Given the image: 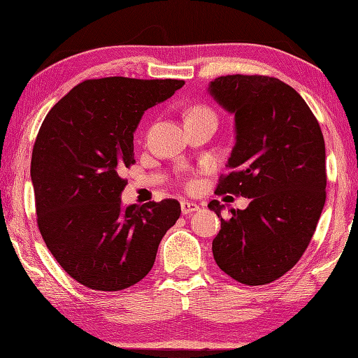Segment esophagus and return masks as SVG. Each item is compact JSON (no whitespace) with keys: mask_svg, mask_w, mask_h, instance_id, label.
<instances>
[{"mask_svg":"<svg viewBox=\"0 0 358 358\" xmlns=\"http://www.w3.org/2000/svg\"><path fill=\"white\" fill-rule=\"evenodd\" d=\"M199 209H200V206L197 205V203H194V201H181V213H183L185 215L199 211Z\"/></svg>","mask_w":358,"mask_h":358,"instance_id":"34e87169","label":"esophagus"}]
</instances>
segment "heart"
<instances>
[{
	"instance_id": "1",
	"label": "heart",
	"mask_w": 358,
	"mask_h": 358,
	"mask_svg": "<svg viewBox=\"0 0 358 358\" xmlns=\"http://www.w3.org/2000/svg\"><path fill=\"white\" fill-rule=\"evenodd\" d=\"M200 116H214V113L208 107H201V105H197V107H194L191 111H189L187 116H186V121H187V119L200 117ZM187 185L192 187L194 186V180H189Z\"/></svg>"
}]
</instances>
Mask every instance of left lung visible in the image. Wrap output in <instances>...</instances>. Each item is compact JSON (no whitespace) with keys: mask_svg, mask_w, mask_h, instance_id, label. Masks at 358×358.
<instances>
[{"mask_svg":"<svg viewBox=\"0 0 358 358\" xmlns=\"http://www.w3.org/2000/svg\"><path fill=\"white\" fill-rule=\"evenodd\" d=\"M209 94L236 121L229 173L215 194L250 199L220 219L213 255L220 270L247 285H264L293 268L309 247L326 201V149L317 117L290 85L268 76H222Z\"/></svg>","mask_w":358,"mask_h":358,"instance_id":"obj_1","label":"left lung"}]
</instances>
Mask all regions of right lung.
<instances>
[{
    "instance_id": "right-lung-1",
    "label": "right lung",
    "mask_w": 358,
    "mask_h": 358,
    "mask_svg": "<svg viewBox=\"0 0 358 358\" xmlns=\"http://www.w3.org/2000/svg\"><path fill=\"white\" fill-rule=\"evenodd\" d=\"M185 85L177 79L85 80L49 110L35 139L31 178L41 237L77 282L117 292L149 273L181 214L173 199L122 206L124 167L147 108Z\"/></svg>"
}]
</instances>
